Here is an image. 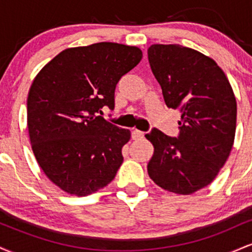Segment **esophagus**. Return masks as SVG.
I'll list each match as a JSON object with an SVG mask.
<instances>
[{"instance_id":"1","label":"esophagus","mask_w":252,"mask_h":252,"mask_svg":"<svg viewBox=\"0 0 252 252\" xmlns=\"http://www.w3.org/2000/svg\"><path fill=\"white\" fill-rule=\"evenodd\" d=\"M143 137H144L143 131H140V130L137 129L132 130V138H134V140H142Z\"/></svg>"}]
</instances>
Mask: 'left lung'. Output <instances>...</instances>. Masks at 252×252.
I'll return each instance as SVG.
<instances>
[{"label":"left lung","instance_id":"8db88e82","mask_svg":"<svg viewBox=\"0 0 252 252\" xmlns=\"http://www.w3.org/2000/svg\"><path fill=\"white\" fill-rule=\"evenodd\" d=\"M153 73L168 108L179 110L180 134H147L154 147L149 178L161 189L189 195L216 179L236 134L237 102L227 77L212 58L181 45L148 48Z\"/></svg>","mask_w":252,"mask_h":252}]
</instances>
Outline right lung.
I'll return each instance as SVG.
<instances>
[{"instance_id": "right-lung-1", "label": "right lung", "mask_w": 252, "mask_h": 252, "mask_svg": "<svg viewBox=\"0 0 252 252\" xmlns=\"http://www.w3.org/2000/svg\"><path fill=\"white\" fill-rule=\"evenodd\" d=\"M141 59L136 46L92 43L60 52L34 78L27 98L32 150L67 194H92L116 176L131 132L100 115L115 108L116 84Z\"/></svg>"}]
</instances>
